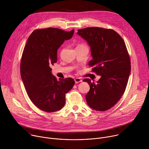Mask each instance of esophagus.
Masks as SVG:
<instances>
[{"instance_id": "obj_1", "label": "esophagus", "mask_w": 149, "mask_h": 149, "mask_svg": "<svg viewBox=\"0 0 149 149\" xmlns=\"http://www.w3.org/2000/svg\"><path fill=\"white\" fill-rule=\"evenodd\" d=\"M75 82L76 83V84H77V83H79V82H82V79L80 78H75Z\"/></svg>"}]
</instances>
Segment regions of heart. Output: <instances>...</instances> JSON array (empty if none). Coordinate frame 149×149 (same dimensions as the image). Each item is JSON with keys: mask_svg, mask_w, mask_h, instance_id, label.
I'll return each instance as SVG.
<instances>
[{"mask_svg": "<svg viewBox=\"0 0 149 149\" xmlns=\"http://www.w3.org/2000/svg\"><path fill=\"white\" fill-rule=\"evenodd\" d=\"M81 46H84V45H79L78 47H81Z\"/></svg>", "mask_w": 149, "mask_h": 149, "instance_id": "heart-1", "label": "heart"}]
</instances>
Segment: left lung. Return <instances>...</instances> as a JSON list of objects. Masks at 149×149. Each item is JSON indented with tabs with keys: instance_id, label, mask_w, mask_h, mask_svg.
I'll return each instance as SVG.
<instances>
[{
	"instance_id": "left-lung-1",
	"label": "left lung",
	"mask_w": 149,
	"mask_h": 149,
	"mask_svg": "<svg viewBox=\"0 0 149 149\" xmlns=\"http://www.w3.org/2000/svg\"><path fill=\"white\" fill-rule=\"evenodd\" d=\"M91 49L93 59L88 65L101 76L95 84L88 78L90 87L86 101L91 109L104 111L113 107L123 95L130 71V59L123 38L114 30L89 27L78 30Z\"/></svg>"
}]
</instances>
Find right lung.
I'll use <instances>...</instances> for the list:
<instances>
[{"label": "right lung", "mask_w": 149, "mask_h": 149, "mask_svg": "<svg viewBox=\"0 0 149 149\" xmlns=\"http://www.w3.org/2000/svg\"><path fill=\"white\" fill-rule=\"evenodd\" d=\"M72 29L66 32L49 28L34 31L28 39L20 62V76L32 102L40 110L52 113L65 104V94L75 84L68 78L58 81L51 66L57 61V50L70 39Z\"/></svg>", "instance_id": "add662e5"}]
</instances>
